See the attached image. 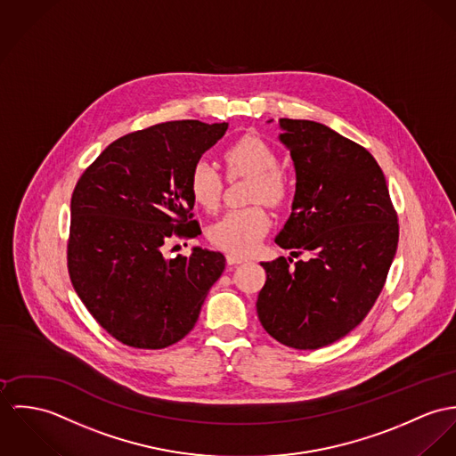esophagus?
<instances>
[{
	"instance_id": "34e87169",
	"label": "esophagus",
	"mask_w": 456,
	"mask_h": 456,
	"mask_svg": "<svg viewBox=\"0 0 456 456\" xmlns=\"http://www.w3.org/2000/svg\"><path fill=\"white\" fill-rule=\"evenodd\" d=\"M243 262H247V256L238 255V253H227V264L236 265V264H243Z\"/></svg>"
}]
</instances>
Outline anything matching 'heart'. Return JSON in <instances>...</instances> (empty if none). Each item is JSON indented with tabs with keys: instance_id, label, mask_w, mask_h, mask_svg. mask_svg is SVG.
Segmentation results:
<instances>
[{
	"instance_id": "heart-1",
	"label": "heart",
	"mask_w": 456,
	"mask_h": 456,
	"mask_svg": "<svg viewBox=\"0 0 456 456\" xmlns=\"http://www.w3.org/2000/svg\"><path fill=\"white\" fill-rule=\"evenodd\" d=\"M224 164L231 178H250L248 201L281 206L290 198V180L278 167V153L264 140L256 136L240 138L224 152ZM222 189V176L209 160L201 159L192 166L189 191L194 203L206 211H215L220 204ZM269 225L267 211L255 204L227 211L209 227L208 236L220 250L247 255L258 247Z\"/></svg>"
}]
</instances>
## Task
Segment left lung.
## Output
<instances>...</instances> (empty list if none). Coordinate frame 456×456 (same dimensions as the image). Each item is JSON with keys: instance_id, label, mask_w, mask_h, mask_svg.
<instances>
[{"instance_id": "obj_1", "label": "left lung", "mask_w": 456, "mask_h": 456, "mask_svg": "<svg viewBox=\"0 0 456 456\" xmlns=\"http://www.w3.org/2000/svg\"><path fill=\"white\" fill-rule=\"evenodd\" d=\"M280 127L296 167V196L274 241L311 258L262 262L267 280L256 314L281 345L316 350L352 332L376 303L399 224L385 175L363 147L313 120L280 118Z\"/></svg>"}]
</instances>
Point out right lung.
I'll list each match as a JSON object with an SVG mask.
<instances>
[{"instance_id": "right-lung-1", "label": "right lung", "mask_w": 456, "mask_h": 456, "mask_svg": "<svg viewBox=\"0 0 456 456\" xmlns=\"http://www.w3.org/2000/svg\"><path fill=\"white\" fill-rule=\"evenodd\" d=\"M229 124L173 120L126 134L84 171L71 196L68 271L75 292L117 341L160 350L196 325L225 256L192 248L166 258L173 236L196 238L192 166Z\"/></svg>"}]
</instances>
